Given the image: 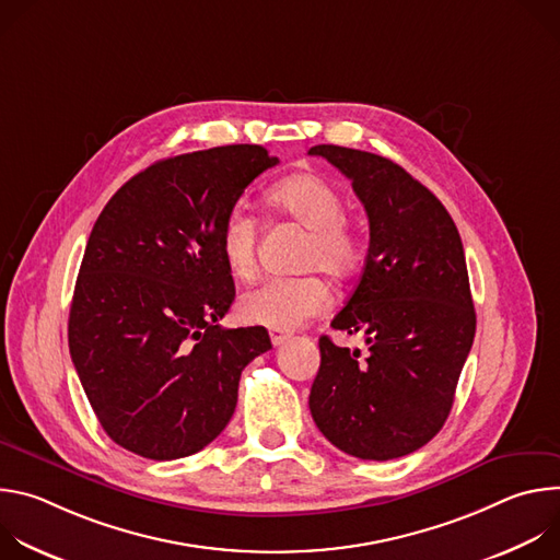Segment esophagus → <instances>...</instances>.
Segmentation results:
<instances>
[{"mask_svg": "<svg viewBox=\"0 0 560 560\" xmlns=\"http://www.w3.org/2000/svg\"><path fill=\"white\" fill-rule=\"evenodd\" d=\"M290 339V332H283V330H270V341L275 343V346H281V343H285Z\"/></svg>", "mask_w": 560, "mask_h": 560, "instance_id": "obj_1", "label": "esophagus"}]
</instances>
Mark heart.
<instances>
[{
	"mask_svg": "<svg viewBox=\"0 0 560 560\" xmlns=\"http://www.w3.org/2000/svg\"><path fill=\"white\" fill-rule=\"evenodd\" d=\"M268 206L307 230L301 248V270H324L335 279L350 277L361 257L363 238L359 228L343 214V192L316 173H294L266 192ZM219 253L232 277L248 279L257 266V221L232 208L219 228ZM332 296L326 281L316 275L272 277L248 290L238 301V314L248 324L272 330H290L322 314Z\"/></svg>",
	"mask_w": 560,
	"mask_h": 560,
	"instance_id": "heart-1",
	"label": "heart"
}]
</instances>
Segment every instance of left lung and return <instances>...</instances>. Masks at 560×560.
Masks as SVG:
<instances>
[{
	"label": "left lung",
	"instance_id": "left-lung-1",
	"mask_svg": "<svg viewBox=\"0 0 560 560\" xmlns=\"http://www.w3.org/2000/svg\"><path fill=\"white\" fill-rule=\"evenodd\" d=\"M307 154L352 182L370 221L363 275L332 318L368 350L318 339L310 412L350 456H406L443 428L476 332L460 236L445 206L389 159L332 143Z\"/></svg>",
	"mask_w": 560,
	"mask_h": 560
}]
</instances>
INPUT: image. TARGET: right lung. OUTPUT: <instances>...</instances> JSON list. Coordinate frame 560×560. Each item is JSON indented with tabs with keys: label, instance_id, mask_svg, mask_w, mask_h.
<instances>
[{
	"label": "right lung",
	"instance_id": "obj_1",
	"mask_svg": "<svg viewBox=\"0 0 560 560\" xmlns=\"http://www.w3.org/2000/svg\"><path fill=\"white\" fill-rule=\"evenodd\" d=\"M279 159L236 143L162 159L102 210L74 283L68 346L104 432L152 460L190 456L228 425L261 326L225 330L234 301L219 228Z\"/></svg>",
	"mask_w": 560,
	"mask_h": 560
}]
</instances>
